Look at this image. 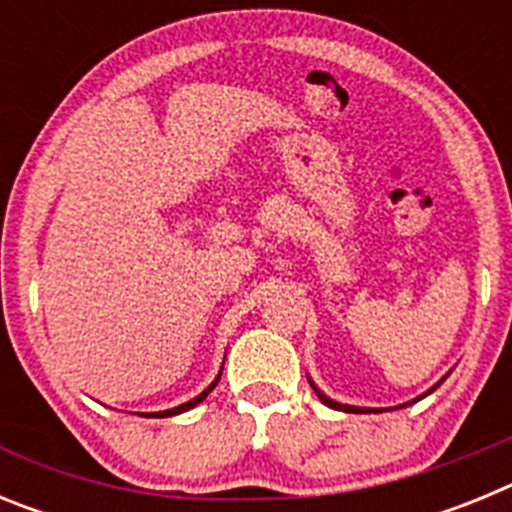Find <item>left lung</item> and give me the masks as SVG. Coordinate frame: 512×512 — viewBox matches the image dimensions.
I'll return each mask as SVG.
<instances>
[{"instance_id":"left-lung-1","label":"left lung","mask_w":512,"mask_h":512,"mask_svg":"<svg viewBox=\"0 0 512 512\" xmlns=\"http://www.w3.org/2000/svg\"><path fill=\"white\" fill-rule=\"evenodd\" d=\"M446 377H449V374H446ZM446 377H443V379H446ZM307 379H310V377H307ZM443 379H441V382H443ZM441 382H436V384H433L431 390L425 392V395H431V392H433V390H436V387H441ZM310 387H312V390H315V395H318V397H320V402H323V405H328V408H333V410H343V413H384V410H387V408H356V405H343V402H336V400H330V397H328V395H325V392H323V390H320L318 384L312 382V379H310ZM425 395L415 397V400H410V402H402V405H397V408H408V405H413V402L423 400V397H425Z\"/></svg>"}]
</instances>
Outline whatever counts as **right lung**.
<instances>
[{
	"instance_id": "obj_1",
	"label": "right lung",
	"mask_w": 512,
	"mask_h": 512,
	"mask_svg": "<svg viewBox=\"0 0 512 512\" xmlns=\"http://www.w3.org/2000/svg\"><path fill=\"white\" fill-rule=\"evenodd\" d=\"M220 374H223V369H220ZM220 374H217V377H215V382H212L210 387H207V390H202L200 395H197V397H192V400H189V402H182V405H176V408H171V410H158V413H143V418H171V415L187 413V410L197 408V405H200V402L205 400V397L210 395L212 390H215V387H217V382H220Z\"/></svg>"
}]
</instances>
